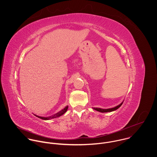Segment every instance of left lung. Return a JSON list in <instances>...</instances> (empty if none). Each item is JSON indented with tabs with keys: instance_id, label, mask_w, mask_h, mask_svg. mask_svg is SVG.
<instances>
[{
	"instance_id": "obj_1",
	"label": "left lung",
	"mask_w": 157,
	"mask_h": 157,
	"mask_svg": "<svg viewBox=\"0 0 157 157\" xmlns=\"http://www.w3.org/2000/svg\"><path fill=\"white\" fill-rule=\"evenodd\" d=\"M123 101H123L120 105H117V106H115V107H113V108H108V109H101V108H94L93 109H94V110H95V111H98V112H102V113H104V112H112V111H115V110H117V109H118L121 105H122V104H123Z\"/></svg>"
}]
</instances>
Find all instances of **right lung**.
I'll use <instances>...</instances> for the list:
<instances>
[{"instance_id":"add662e5","label":"right lung","mask_w":157,"mask_h":157,"mask_svg":"<svg viewBox=\"0 0 157 157\" xmlns=\"http://www.w3.org/2000/svg\"><path fill=\"white\" fill-rule=\"evenodd\" d=\"M67 108H68V106H67L66 107H65L63 109H62L61 111H60L59 112L52 115H51V116H49V117H40V116H38V115H36V114H34L35 116H36L37 117L40 118V119H42L44 120H51V119H52V118H57V117H59L60 116H62L63 114H64L65 112L67 111Z\"/></svg>"}]
</instances>
